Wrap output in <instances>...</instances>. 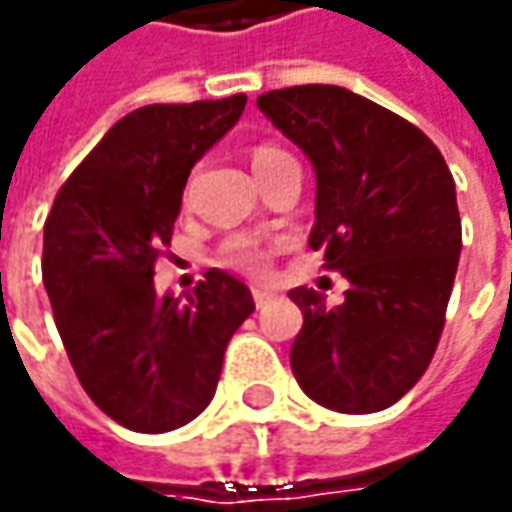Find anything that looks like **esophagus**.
<instances>
[{
    "instance_id": "obj_1",
    "label": "esophagus",
    "mask_w": 512,
    "mask_h": 512,
    "mask_svg": "<svg viewBox=\"0 0 512 512\" xmlns=\"http://www.w3.org/2000/svg\"><path fill=\"white\" fill-rule=\"evenodd\" d=\"M252 297H255L257 308H266L271 302V291H266V288H252Z\"/></svg>"
}]
</instances>
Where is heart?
<instances>
[{"label":"heart","instance_id":"b5f03b06","mask_svg":"<svg viewBox=\"0 0 512 512\" xmlns=\"http://www.w3.org/2000/svg\"><path fill=\"white\" fill-rule=\"evenodd\" d=\"M283 159H288V154H285L283 148H277V145H255L252 148V170H255V176L271 168V165L283 162ZM221 260L227 266H232V269L246 271V274H260L263 263H266L263 249L255 241H249V238H229L221 246Z\"/></svg>","mask_w":512,"mask_h":512}]
</instances>
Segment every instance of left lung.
<instances>
[{
    "label": "left lung",
    "instance_id": "left-lung-1",
    "mask_svg": "<svg viewBox=\"0 0 512 512\" xmlns=\"http://www.w3.org/2000/svg\"><path fill=\"white\" fill-rule=\"evenodd\" d=\"M257 109L311 159L308 243L350 283L336 308L288 291L302 311L294 378L333 412H381L426 373L446 325L462 249L451 170L417 125L342 86L274 89Z\"/></svg>",
    "mask_w": 512,
    "mask_h": 512
}]
</instances>
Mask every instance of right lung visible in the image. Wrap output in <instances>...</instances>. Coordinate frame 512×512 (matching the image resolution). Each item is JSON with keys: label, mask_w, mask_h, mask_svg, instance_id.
Here are the masks:
<instances>
[{"label": "right lung", "mask_w": 512, "mask_h": 512, "mask_svg": "<svg viewBox=\"0 0 512 512\" xmlns=\"http://www.w3.org/2000/svg\"><path fill=\"white\" fill-rule=\"evenodd\" d=\"M243 106L232 95L131 111L52 201L41 277L55 328L86 395L125 429L162 434L201 415L232 333L255 311L227 271H207L184 302L154 288L187 176Z\"/></svg>", "instance_id": "obj_1"}]
</instances>
